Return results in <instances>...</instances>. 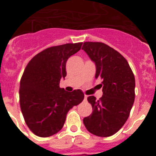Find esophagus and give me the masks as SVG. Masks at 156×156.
I'll list each match as a JSON object with an SVG mask.
<instances>
[{
	"instance_id": "1",
	"label": "esophagus",
	"mask_w": 156,
	"mask_h": 156,
	"mask_svg": "<svg viewBox=\"0 0 156 156\" xmlns=\"http://www.w3.org/2000/svg\"><path fill=\"white\" fill-rule=\"evenodd\" d=\"M87 95H84V101H87Z\"/></svg>"
}]
</instances>
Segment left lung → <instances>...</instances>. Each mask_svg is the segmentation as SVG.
Instances as JSON below:
<instances>
[{
  "label": "left lung",
  "instance_id": "left-lung-1",
  "mask_svg": "<svg viewBox=\"0 0 156 156\" xmlns=\"http://www.w3.org/2000/svg\"><path fill=\"white\" fill-rule=\"evenodd\" d=\"M82 49L96 66L95 78L102 80V97L87 98L93 112L83 119L88 131L109 137L129 117L135 98V78L127 61L113 48L101 42H84Z\"/></svg>",
  "mask_w": 156,
  "mask_h": 156
}]
</instances>
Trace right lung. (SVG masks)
Returning a JSON list of instances; mask_svg holds the SVG:
<instances>
[{
	"label": "right lung",
	"instance_id": "add662e5",
	"mask_svg": "<svg viewBox=\"0 0 156 156\" xmlns=\"http://www.w3.org/2000/svg\"><path fill=\"white\" fill-rule=\"evenodd\" d=\"M83 43L48 48L34 56L20 81L19 101L25 122L34 134L47 137L61 130L66 115L84 98L81 90L59 87L66 76V62L80 50Z\"/></svg>",
	"mask_w": 156,
	"mask_h": 156
}]
</instances>
